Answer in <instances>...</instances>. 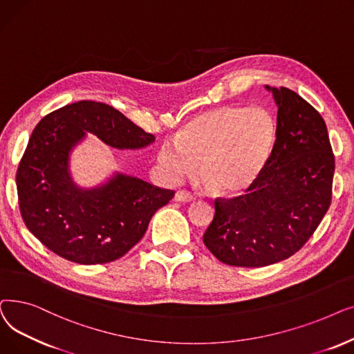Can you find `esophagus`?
Here are the masks:
<instances>
[{"mask_svg":"<svg viewBox=\"0 0 354 354\" xmlns=\"http://www.w3.org/2000/svg\"><path fill=\"white\" fill-rule=\"evenodd\" d=\"M174 200L176 201H180V203H190V201H194V196L190 194L189 192H184V190H178L176 194H174Z\"/></svg>","mask_w":354,"mask_h":354,"instance_id":"esophagus-1","label":"esophagus"}]
</instances>
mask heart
<instances>
[{
	"mask_svg": "<svg viewBox=\"0 0 354 354\" xmlns=\"http://www.w3.org/2000/svg\"><path fill=\"white\" fill-rule=\"evenodd\" d=\"M277 137V121L269 111L221 106L193 118L174 137V144L164 141L157 161L174 183L193 176L200 162L205 187L238 194L261 177Z\"/></svg>",
	"mask_w": 354,
	"mask_h": 354,
	"instance_id": "heart-1",
	"label": "heart"
}]
</instances>
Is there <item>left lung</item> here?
Masks as SVG:
<instances>
[{
    "mask_svg": "<svg viewBox=\"0 0 354 354\" xmlns=\"http://www.w3.org/2000/svg\"><path fill=\"white\" fill-rule=\"evenodd\" d=\"M278 108V137L245 196L214 201L203 242L232 266L272 265L304 245L331 203L334 156L326 122L306 99L265 85Z\"/></svg>",
    "mask_w": 354,
    "mask_h": 354,
    "instance_id": "left-lung-1",
    "label": "left lung"
}]
</instances>
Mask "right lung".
Here are the masks:
<instances>
[{
    "mask_svg": "<svg viewBox=\"0 0 354 354\" xmlns=\"http://www.w3.org/2000/svg\"><path fill=\"white\" fill-rule=\"evenodd\" d=\"M88 133L116 149H141L156 141L109 105H66L32 131L17 170V192L27 229L46 248L67 261L95 265L120 259L136 246L174 192L121 171L97 186H79L71 158Z\"/></svg>",
    "mask_w": 354,
    "mask_h": 354,
    "instance_id": "add662e5",
    "label": "right lung"
}]
</instances>
